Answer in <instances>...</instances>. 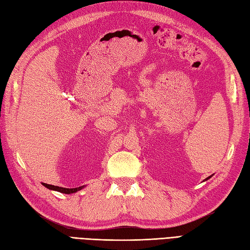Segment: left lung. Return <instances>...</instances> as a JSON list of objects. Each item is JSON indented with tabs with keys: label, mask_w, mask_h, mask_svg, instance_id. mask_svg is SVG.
<instances>
[{
	"label": "left lung",
	"mask_w": 250,
	"mask_h": 250,
	"mask_svg": "<svg viewBox=\"0 0 250 250\" xmlns=\"http://www.w3.org/2000/svg\"><path fill=\"white\" fill-rule=\"evenodd\" d=\"M210 177H211V176H209V177H208V178H207V179H206V180H208V179H209V178H210Z\"/></svg>",
	"instance_id": "left-lung-1"
}]
</instances>
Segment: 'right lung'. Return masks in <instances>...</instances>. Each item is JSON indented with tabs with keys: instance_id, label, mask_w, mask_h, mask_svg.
Instances as JSON below:
<instances>
[{
	"instance_id": "obj_1",
	"label": "right lung",
	"mask_w": 250,
	"mask_h": 250,
	"mask_svg": "<svg viewBox=\"0 0 250 250\" xmlns=\"http://www.w3.org/2000/svg\"><path fill=\"white\" fill-rule=\"evenodd\" d=\"M43 187H46L49 190H53V191H57L60 193H63V194H73V193H76L77 191L81 190L82 188H84V186L82 187H78V188H62V187H57V186H52V185H48V184H43L42 183Z\"/></svg>"
}]
</instances>
